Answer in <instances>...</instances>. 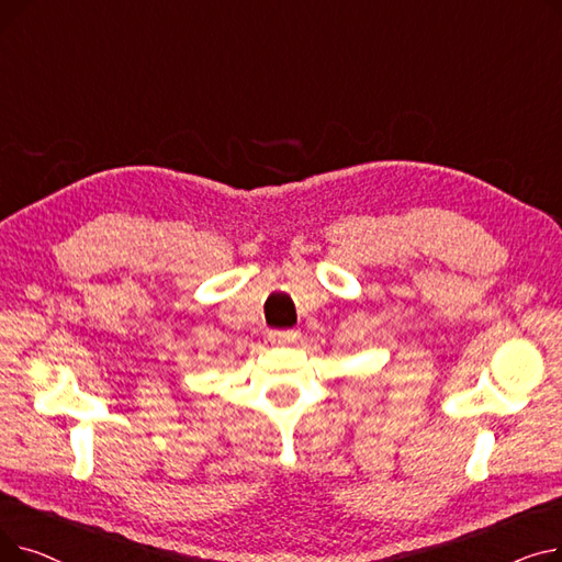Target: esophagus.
Listing matches in <instances>:
<instances>
[{
    "label": "esophagus",
    "mask_w": 562,
    "mask_h": 562,
    "mask_svg": "<svg viewBox=\"0 0 562 562\" xmlns=\"http://www.w3.org/2000/svg\"><path fill=\"white\" fill-rule=\"evenodd\" d=\"M296 339H299V333H296V330H273V333H269V341H271V344H278V346L293 344Z\"/></svg>",
    "instance_id": "34e87169"
}]
</instances>
